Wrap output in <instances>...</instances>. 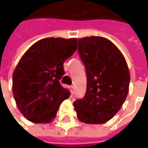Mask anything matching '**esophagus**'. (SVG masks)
<instances>
[{"label":"esophagus","mask_w":148,"mask_h":148,"mask_svg":"<svg viewBox=\"0 0 148 148\" xmlns=\"http://www.w3.org/2000/svg\"><path fill=\"white\" fill-rule=\"evenodd\" d=\"M69 89H70V92H71V94L73 95V94H74V86H69Z\"/></svg>","instance_id":"34e87169"}]
</instances>
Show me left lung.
I'll use <instances>...</instances> for the list:
<instances>
[{
    "label": "left lung",
    "mask_w": 148,
    "mask_h": 148,
    "mask_svg": "<svg viewBox=\"0 0 148 148\" xmlns=\"http://www.w3.org/2000/svg\"><path fill=\"white\" fill-rule=\"evenodd\" d=\"M78 52L86 70V92L75 100L77 118L86 124H103L121 108L130 80L126 61L118 47L101 36L78 39Z\"/></svg>",
    "instance_id": "8db88e82"
}]
</instances>
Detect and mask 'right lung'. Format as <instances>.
I'll use <instances>...</instances> for the list:
<instances>
[{
    "mask_svg": "<svg viewBox=\"0 0 148 148\" xmlns=\"http://www.w3.org/2000/svg\"><path fill=\"white\" fill-rule=\"evenodd\" d=\"M77 49V39H42L23 54L12 74V92L22 114L36 124L50 123L70 92L59 80L63 62Z\"/></svg>",
    "mask_w": 148,
    "mask_h": 148,
    "instance_id": "add662e5",
    "label": "right lung"
}]
</instances>
